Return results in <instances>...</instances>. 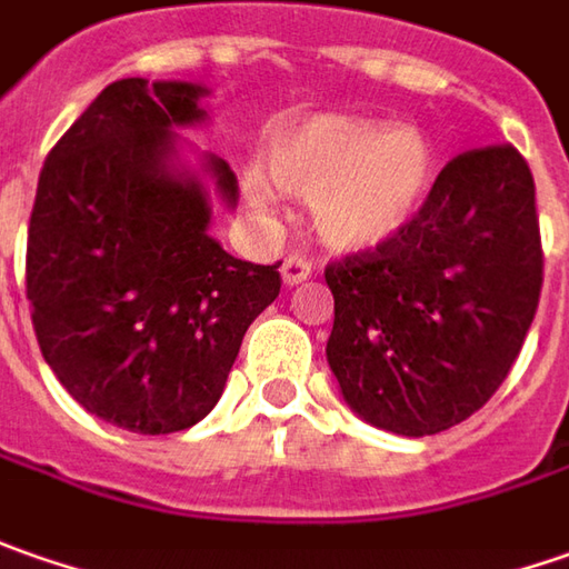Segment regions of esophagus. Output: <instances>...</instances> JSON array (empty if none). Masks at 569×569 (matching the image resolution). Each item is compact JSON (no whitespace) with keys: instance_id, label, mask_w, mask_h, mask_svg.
<instances>
[{"instance_id":"esophagus-1","label":"esophagus","mask_w":569,"mask_h":569,"mask_svg":"<svg viewBox=\"0 0 569 569\" xmlns=\"http://www.w3.org/2000/svg\"><path fill=\"white\" fill-rule=\"evenodd\" d=\"M280 273H283L286 286H299V283H305L308 277H311V264H308L305 258H296V254H292V258H286L283 261Z\"/></svg>"}]
</instances>
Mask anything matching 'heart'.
<instances>
[{"label":"heart","instance_id":"b5f03b06","mask_svg":"<svg viewBox=\"0 0 569 569\" xmlns=\"http://www.w3.org/2000/svg\"><path fill=\"white\" fill-rule=\"evenodd\" d=\"M267 179L308 198L323 246L340 254L381 251L402 239L431 198L438 157L416 128L359 116H305L273 128L261 148ZM246 172L242 194L270 210L273 188Z\"/></svg>","mask_w":569,"mask_h":569}]
</instances>
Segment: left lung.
<instances>
[{
    "instance_id": "obj_1",
    "label": "left lung",
    "mask_w": 569,
    "mask_h": 569,
    "mask_svg": "<svg viewBox=\"0 0 569 569\" xmlns=\"http://www.w3.org/2000/svg\"><path fill=\"white\" fill-rule=\"evenodd\" d=\"M323 277L346 406L402 438L447 431L491 400L539 308L532 172L510 144L460 153L402 239Z\"/></svg>"
}]
</instances>
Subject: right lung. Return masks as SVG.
Masks as SVG:
<instances>
[{"mask_svg": "<svg viewBox=\"0 0 569 569\" xmlns=\"http://www.w3.org/2000/svg\"><path fill=\"white\" fill-rule=\"evenodd\" d=\"M210 90L122 78L50 150L28 229L30 318L43 359L90 416L134 435L204 419L280 264L232 258L210 236L236 207L223 157L179 131Z\"/></svg>", "mask_w": 569, "mask_h": 569, "instance_id": "add662e5", "label": "right lung"}]
</instances>
